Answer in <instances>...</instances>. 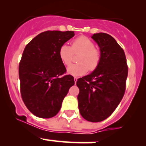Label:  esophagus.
<instances>
[{
    "label": "esophagus",
    "instance_id": "1",
    "mask_svg": "<svg viewBox=\"0 0 146 146\" xmlns=\"http://www.w3.org/2000/svg\"><path fill=\"white\" fill-rule=\"evenodd\" d=\"M77 80H78V78H77V77H74V80H75V82H77Z\"/></svg>",
    "mask_w": 146,
    "mask_h": 146
}]
</instances>
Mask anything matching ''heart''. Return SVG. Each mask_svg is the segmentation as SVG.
I'll return each mask as SVG.
<instances>
[{
	"label": "heart",
	"instance_id": "heart-1",
	"mask_svg": "<svg viewBox=\"0 0 146 146\" xmlns=\"http://www.w3.org/2000/svg\"><path fill=\"white\" fill-rule=\"evenodd\" d=\"M80 53L78 57V64H72L68 68V73L73 76H82L88 72L93 71L100 65L102 54L100 50L95 47L90 39L80 36L71 42V45L64 44L58 51L60 59L63 64L68 66L71 64L74 54Z\"/></svg>",
	"mask_w": 146,
	"mask_h": 146
}]
</instances>
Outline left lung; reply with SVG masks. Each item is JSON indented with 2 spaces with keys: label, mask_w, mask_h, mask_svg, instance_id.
I'll return each instance as SVG.
<instances>
[{
  "label": "left lung",
  "mask_w": 146,
  "mask_h": 146,
  "mask_svg": "<svg viewBox=\"0 0 146 146\" xmlns=\"http://www.w3.org/2000/svg\"><path fill=\"white\" fill-rule=\"evenodd\" d=\"M91 37L102 54L98 67L91 74L78 79V96L80 114L85 120L100 122L108 118L121 101L128 76V66L123 48L106 33Z\"/></svg>",
  "instance_id": "1"
}]
</instances>
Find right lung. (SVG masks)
I'll return each instance as SVG.
<instances>
[{"mask_svg":"<svg viewBox=\"0 0 146 146\" xmlns=\"http://www.w3.org/2000/svg\"><path fill=\"white\" fill-rule=\"evenodd\" d=\"M74 36L72 31H46L25 48L19 64L20 93L27 108L40 118L58 114L64 98L75 84L60 59V47Z\"/></svg>","mask_w":146,"mask_h":146,"instance_id":"1","label":"right lung"}]
</instances>
